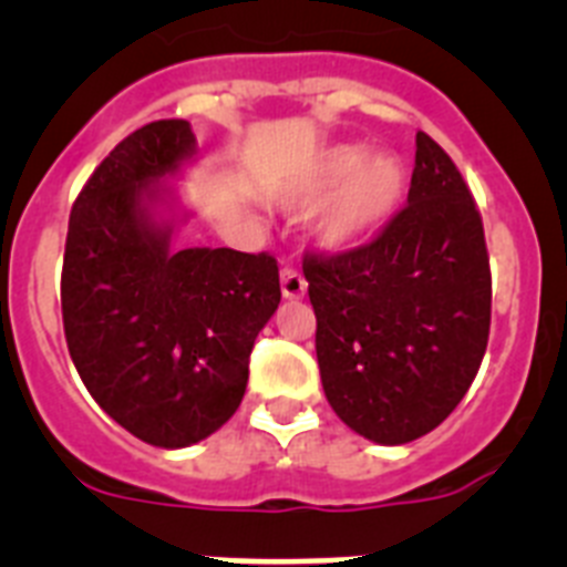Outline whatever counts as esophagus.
Returning a JSON list of instances; mask_svg holds the SVG:
<instances>
[{"instance_id":"obj_1","label":"esophagus","mask_w":567,"mask_h":567,"mask_svg":"<svg viewBox=\"0 0 567 567\" xmlns=\"http://www.w3.org/2000/svg\"><path fill=\"white\" fill-rule=\"evenodd\" d=\"M280 292L287 300H298L307 295V278L298 269H280Z\"/></svg>"}]
</instances>
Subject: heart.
<instances>
[{
	"label": "heart",
	"mask_w": 567,
	"mask_h": 567,
	"mask_svg": "<svg viewBox=\"0 0 567 567\" xmlns=\"http://www.w3.org/2000/svg\"><path fill=\"white\" fill-rule=\"evenodd\" d=\"M405 193V167L394 155H369L360 144H338L295 178L280 202L289 209H315L320 244L352 249L372 238Z\"/></svg>",
	"instance_id": "heart-1"
}]
</instances>
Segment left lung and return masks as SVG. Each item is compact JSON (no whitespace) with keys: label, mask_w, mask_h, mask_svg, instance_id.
<instances>
[{"label":"left lung","mask_w":567,"mask_h":567,"mask_svg":"<svg viewBox=\"0 0 567 567\" xmlns=\"http://www.w3.org/2000/svg\"><path fill=\"white\" fill-rule=\"evenodd\" d=\"M320 380L352 432L403 445L437 429L488 346L491 269L463 175L417 133L409 204L340 255H307Z\"/></svg>","instance_id":"obj_1"}]
</instances>
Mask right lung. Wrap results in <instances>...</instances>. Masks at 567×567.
Listing matches in <instances>:
<instances>
[{
    "label": "right lung",
    "instance_id": "add662e5",
    "mask_svg": "<svg viewBox=\"0 0 567 567\" xmlns=\"http://www.w3.org/2000/svg\"><path fill=\"white\" fill-rule=\"evenodd\" d=\"M198 153L189 122L144 124L90 175L68 224L62 318L87 392L133 437L184 449L244 400L255 338L280 303L267 252L187 247L169 178Z\"/></svg>",
    "mask_w": 567,
    "mask_h": 567
}]
</instances>
